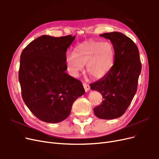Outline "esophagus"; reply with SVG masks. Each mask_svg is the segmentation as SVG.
<instances>
[{
    "instance_id": "1",
    "label": "esophagus",
    "mask_w": 159,
    "mask_h": 159,
    "mask_svg": "<svg viewBox=\"0 0 159 159\" xmlns=\"http://www.w3.org/2000/svg\"><path fill=\"white\" fill-rule=\"evenodd\" d=\"M83 85H84V89H85V92H88V91L90 89V86H89V85H88V84H85V83H84Z\"/></svg>"
}]
</instances>
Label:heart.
I'll use <instances>...</instances> for the list:
<instances>
[{
	"label": "heart",
	"mask_w": 159,
	"mask_h": 159,
	"mask_svg": "<svg viewBox=\"0 0 159 159\" xmlns=\"http://www.w3.org/2000/svg\"><path fill=\"white\" fill-rule=\"evenodd\" d=\"M115 55V48L109 42L85 41L76 46L73 53L66 56L67 70L71 76L76 78L86 65L89 74L95 79H101L113 68Z\"/></svg>",
	"instance_id": "1"
}]
</instances>
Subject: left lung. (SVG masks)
<instances>
[{"mask_svg": "<svg viewBox=\"0 0 159 159\" xmlns=\"http://www.w3.org/2000/svg\"><path fill=\"white\" fill-rule=\"evenodd\" d=\"M99 36L110 40L115 55L109 73L90 84L91 89L98 91L103 99L93 111L99 119H113L125 113L137 92L141 63L138 48L131 38L117 32Z\"/></svg>", "mask_w": 159, "mask_h": 159, "instance_id": "left-lung-1", "label": "left lung"}]
</instances>
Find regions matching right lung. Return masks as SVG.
<instances>
[{
  "instance_id": "add662e5",
  "label": "right lung",
  "mask_w": 159,
  "mask_h": 159,
  "mask_svg": "<svg viewBox=\"0 0 159 159\" xmlns=\"http://www.w3.org/2000/svg\"><path fill=\"white\" fill-rule=\"evenodd\" d=\"M75 38L43 35L21 54L18 80L22 97L30 111L44 122L64 121L76 99L85 93L81 81L66 73V52Z\"/></svg>"
}]
</instances>
